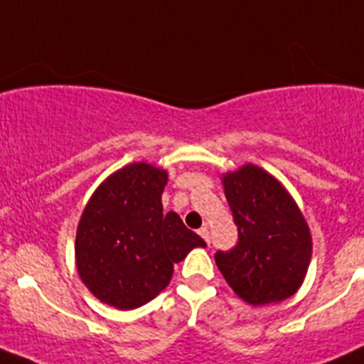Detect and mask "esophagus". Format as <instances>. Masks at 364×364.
I'll use <instances>...</instances> for the list:
<instances>
[{
  "mask_svg": "<svg viewBox=\"0 0 364 364\" xmlns=\"http://www.w3.org/2000/svg\"><path fill=\"white\" fill-rule=\"evenodd\" d=\"M198 234L201 235L203 239H205L206 243L210 245V234H208V228H206V227H201V228H199V230H198Z\"/></svg>",
  "mask_w": 364,
  "mask_h": 364,
  "instance_id": "34e87169",
  "label": "esophagus"
}]
</instances>
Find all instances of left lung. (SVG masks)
<instances>
[{
  "label": "left lung",
  "mask_w": 364,
  "mask_h": 364,
  "mask_svg": "<svg viewBox=\"0 0 364 364\" xmlns=\"http://www.w3.org/2000/svg\"><path fill=\"white\" fill-rule=\"evenodd\" d=\"M237 225V245L215 252V264L247 303L268 304L294 296L312 257V235L287 188L259 166L223 176Z\"/></svg>",
  "instance_id": "left-lung-1"
}]
</instances>
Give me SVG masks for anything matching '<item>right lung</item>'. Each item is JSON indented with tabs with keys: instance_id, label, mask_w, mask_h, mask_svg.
I'll return each instance as SVG.
<instances>
[{
	"instance_id": "obj_1",
	"label": "right lung",
	"mask_w": 364,
	"mask_h": 364,
	"mask_svg": "<svg viewBox=\"0 0 364 364\" xmlns=\"http://www.w3.org/2000/svg\"><path fill=\"white\" fill-rule=\"evenodd\" d=\"M166 170L132 163L105 179L88 199L76 234V264L90 292L132 310L168 287L174 263L206 247L176 212L163 214Z\"/></svg>"
}]
</instances>
